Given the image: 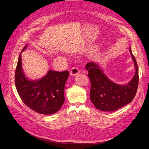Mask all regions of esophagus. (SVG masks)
<instances>
[{"mask_svg": "<svg viewBox=\"0 0 149 149\" xmlns=\"http://www.w3.org/2000/svg\"><path fill=\"white\" fill-rule=\"evenodd\" d=\"M79 73V70L76 67H73L70 70V74L71 76H75L77 74H78Z\"/></svg>", "mask_w": 149, "mask_h": 149, "instance_id": "34e87169", "label": "esophagus"}]
</instances>
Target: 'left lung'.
Returning a JSON list of instances; mask_svg holds the SVG:
<instances>
[{
    "instance_id": "obj_1",
    "label": "left lung",
    "mask_w": 149,
    "mask_h": 149,
    "mask_svg": "<svg viewBox=\"0 0 149 149\" xmlns=\"http://www.w3.org/2000/svg\"><path fill=\"white\" fill-rule=\"evenodd\" d=\"M136 72L127 84L119 85L111 81L98 63L92 62L86 65L91 83V100L97 109L102 111H114L130 103L134 98L139 82L138 67L130 47Z\"/></svg>"
}]
</instances>
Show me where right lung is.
Returning a JSON list of instances; mask_svg holds the SVG:
<instances>
[{"label": "right lung", "mask_w": 149, "mask_h": 149, "mask_svg": "<svg viewBox=\"0 0 149 149\" xmlns=\"http://www.w3.org/2000/svg\"><path fill=\"white\" fill-rule=\"evenodd\" d=\"M26 47L27 45L22 52ZM21 61L20 54L15 71V86L24 103L41 114L51 115L57 112L65 102V85L68 71L49 70L42 78L30 80L24 73Z\"/></svg>", "instance_id": "add662e5"}]
</instances>
